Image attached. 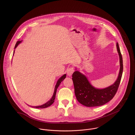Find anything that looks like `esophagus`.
Returning a JSON list of instances; mask_svg holds the SVG:
<instances>
[{"label": "esophagus", "instance_id": "1", "mask_svg": "<svg viewBox=\"0 0 135 135\" xmlns=\"http://www.w3.org/2000/svg\"><path fill=\"white\" fill-rule=\"evenodd\" d=\"M74 69L72 67H71L69 69H68V71H67V74L70 76H71L72 75V74L74 73Z\"/></svg>", "mask_w": 135, "mask_h": 135}]
</instances>
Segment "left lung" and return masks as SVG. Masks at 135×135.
I'll return each instance as SVG.
<instances>
[{
  "label": "left lung",
  "mask_w": 135,
  "mask_h": 135,
  "mask_svg": "<svg viewBox=\"0 0 135 135\" xmlns=\"http://www.w3.org/2000/svg\"><path fill=\"white\" fill-rule=\"evenodd\" d=\"M117 50L119 57L120 70L115 82L112 85L103 89H97L93 86L87 78L78 71L72 74L75 94L78 101L81 104L88 107L102 105L113 99L119 87L123 70V59L118 44L116 43Z\"/></svg>",
  "instance_id": "1"
}]
</instances>
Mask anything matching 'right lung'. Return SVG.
Segmentation results:
<instances>
[{
  "label": "right lung",
  "instance_id": "right-lung-1",
  "mask_svg": "<svg viewBox=\"0 0 135 135\" xmlns=\"http://www.w3.org/2000/svg\"><path fill=\"white\" fill-rule=\"evenodd\" d=\"M22 41H18L15 45V49H16L17 48V47L19 45V44H20L21 42ZM15 53V50L13 51V54ZM66 75V74H64L62 76L60 77L59 79H58L57 82V84H56V85L55 86V91H54V95L52 97V98H51V99L48 101V102H47L46 103L41 105H39V106H36V107H34L35 108H38V109H43V108H47L49 106H50L55 101V98H56V92H57V88H58V87L59 86L60 83L65 78ZM30 106V105H29ZM32 107V106H31Z\"/></svg>",
  "mask_w": 135,
  "mask_h": 135
}]
</instances>
